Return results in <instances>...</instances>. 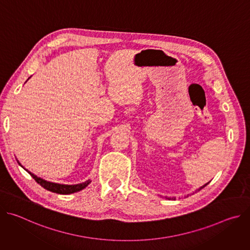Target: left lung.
<instances>
[{
	"mask_svg": "<svg viewBox=\"0 0 250 250\" xmlns=\"http://www.w3.org/2000/svg\"><path fill=\"white\" fill-rule=\"evenodd\" d=\"M207 185H208V183H207V184H205V185H204V186H202V187H200V188H199V189H197V190H196V191H195V192H197V191H200V190H202V189H203V188H204V187H205V186H207ZM168 200H170V198H168Z\"/></svg>",
	"mask_w": 250,
	"mask_h": 250,
	"instance_id": "1",
	"label": "left lung"
}]
</instances>
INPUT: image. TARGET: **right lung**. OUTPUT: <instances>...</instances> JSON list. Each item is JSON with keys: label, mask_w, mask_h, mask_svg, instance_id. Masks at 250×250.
<instances>
[{"label": "right lung", "mask_w": 250, "mask_h": 250, "mask_svg": "<svg viewBox=\"0 0 250 250\" xmlns=\"http://www.w3.org/2000/svg\"><path fill=\"white\" fill-rule=\"evenodd\" d=\"M30 78V77H29ZM28 78V79H29ZM27 79V80H28ZM18 163L26 171L30 174V176L33 178V179L37 181L42 187H43L44 189L50 191V192H53V193H57V194H62V195H68V194H72V193H76V192H79L83 189H85L92 181L89 179L83 183H80V184H75V185H65V184H59V183H53V182H50V181H46L44 179H42V178L41 177H38L37 175H34L33 173H31L30 171H28L27 169H25L19 160H17Z\"/></svg>", "instance_id": "add662e5"}]
</instances>
